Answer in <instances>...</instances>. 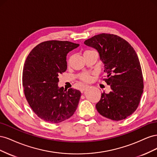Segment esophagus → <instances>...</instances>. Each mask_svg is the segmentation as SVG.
Returning <instances> with one entry per match:
<instances>
[{"instance_id":"esophagus-1","label":"esophagus","mask_w":157,"mask_h":157,"mask_svg":"<svg viewBox=\"0 0 157 157\" xmlns=\"http://www.w3.org/2000/svg\"><path fill=\"white\" fill-rule=\"evenodd\" d=\"M88 88V86H86V85H85V86H84L82 88V89H81V90H80V91H81V92H82L84 90H85L86 89H87Z\"/></svg>"}]
</instances>
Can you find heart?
I'll return each mask as SVG.
<instances>
[{
    "label": "heart",
    "instance_id": "1",
    "mask_svg": "<svg viewBox=\"0 0 157 157\" xmlns=\"http://www.w3.org/2000/svg\"><path fill=\"white\" fill-rule=\"evenodd\" d=\"M91 51L92 50H86L84 52V54H86V53H87V52H91ZM77 78L82 82H89L91 81V80H92V75H91V74L88 73H80L77 75Z\"/></svg>",
    "mask_w": 157,
    "mask_h": 157
}]
</instances>
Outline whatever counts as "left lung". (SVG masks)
Segmentation results:
<instances>
[{
    "mask_svg": "<svg viewBox=\"0 0 157 157\" xmlns=\"http://www.w3.org/2000/svg\"><path fill=\"white\" fill-rule=\"evenodd\" d=\"M96 48L104 63L105 78L111 92L101 94L96 107L101 115L121 121L134 113L144 91V78L138 57L133 47L122 38L101 33L84 41Z\"/></svg>",
    "mask_w": 157,
    "mask_h": 157,
    "instance_id": "1",
    "label": "left lung"
}]
</instances>
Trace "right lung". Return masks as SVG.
<instances>
[{
  "mask_svg": "<svg viewBox=\"0 0 157 157\" xmlns=\"http://www.w3.org/2000/svg\"><path fill=\"white\" fill-rule=\"evenodd\" d=\"M78 44L47 40L36 45L27 57L22 82L27 101L41 119L59 123L72 117L81 93L78 90L59 88L58 76L67 69L66 56Z\"/></svg>",
  "mask_w": 157,
  "mask_h": 157,
  "instance_id": "obj_1",
  "label": "right lung"
}]
</instances>
